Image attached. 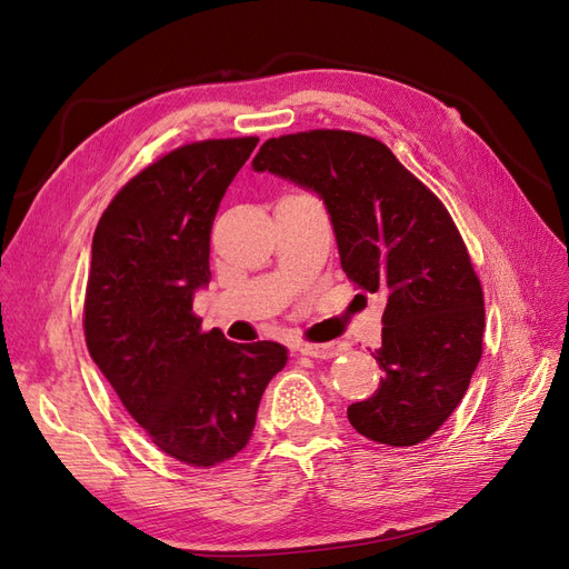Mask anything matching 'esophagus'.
<instances>
[{
	"label": "esophagus",
	"instance_id": "esophagus-1",
	"mask_svg": "<svg viewBox=\"0 0 569 569\" xmlns=\"http://www.w3.org/2000/svg\"><path fill=\"white\" fill-rule=\"evenodd\" d=\"M299 351L311 358H335L343 351V343L330 341V343H301Z\"/></svg>",
	"mask_w": 569,
	"mask_h": 569
}]
</instances>
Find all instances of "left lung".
<instances>
[{
    "label": "left lung",
    "mask_w": 569,
    "mask_h": 569,
    "mask_svg": "<svg viewBox=\"0 0 569 569\" xmlns=\"http://www.w3.org/2000/svg\"><path fill=\"white\" fill-rule=\"evenodd\" d=\"M251 166L316 192L341 270L387 299L372 353L385 377L349 406L356 432L389 446L432 437L468 391L485 335L481 284L449 211L387 144L358 132L272 137Z\"/></svg>",
    "instance_id": "8db88e82"
}]
</instances>
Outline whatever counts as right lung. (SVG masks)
<instances>
[{
  "label": "right lung",
  "instance_id": "add662e5",
  "mask_svg": "<svg viewBox=\"0 0 569 569\" xmlns=\"http://www.w3.org/2000/svg\"><path fill=\"white\" fill-rule=\"evenodd\" d=\"M256 137L184 144L134 176L92 239L84 341L97 368L168 456L194 468L251 439L268 382L287 366L278 341L201 332L197 289L211 280V228Z\"/></svg>",
  "mask_w": 569,
  "mask_h": 569
}]
</instances>
